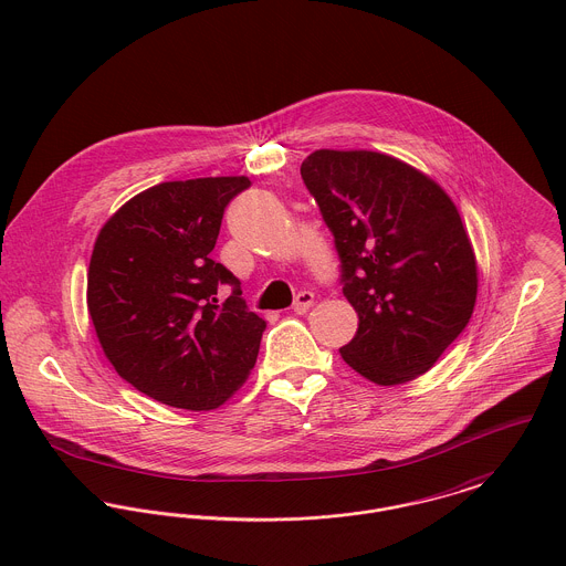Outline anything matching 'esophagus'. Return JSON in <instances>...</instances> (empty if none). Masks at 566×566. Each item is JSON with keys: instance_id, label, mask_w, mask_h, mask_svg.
Segmentation results:
<instances>
[{"instance_id": "1", "label": "esophagus", "mask_w": 566, "mask_h": 566, "mask_svg": "<svg viewBox=\"0 0 566 566\" xmlns=\"http://www.w3.org/2000/svg\"><path fill=\"white\" fill-rule=\"evenodd\" d=\"M315 304V295L311 291H302L297 297H295V304H293V311L297 315H304L308 313V308Z\"/></svg>"}]
</instances>
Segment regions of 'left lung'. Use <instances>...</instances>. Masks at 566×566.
<instances>
[{
	"label": "left lung",
	"instance_id": "1",
	"mask_svg": "<svg viewBox=\"0 0 566 566\" xmlns=\"http://www.w3.org/2000/svg\"><path fill=\"white\" fill-rule=\"evenodd\" d=\"M302 179L335 235L343 295L358 315L343 360L382 387L422 376L476 302V260L457 206L429 175L374 150H315Z\"/></svg>",
	"mask_w": 566,
	"mask_h": 566
}]
</instances>
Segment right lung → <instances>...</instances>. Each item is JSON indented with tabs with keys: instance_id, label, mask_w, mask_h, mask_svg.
Returning a JSON list of instances; mask_svg holds the SVG:
<instances>
[{
	"instance_id": "right-lung-1",
	"label": "right lung",
	"mask_w": 566,
	"mask_h": 566,
	"mask_svg": "<svg viewBox=\"0 0 566 566\" xmlns=\"http://www.w3.org/2000/svg\"><path fill=\"white\" fill-rule=\"evenodd\" d=\"M251 181H166L126 201L90 260L87 308L115 371L148 398L210 411L249 378L264 319L247 311L238 277L212 260L227 203ZM221 283L234 291L226 305Z\"/></svg>"
}]
</instances>
